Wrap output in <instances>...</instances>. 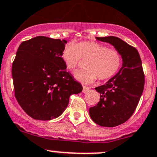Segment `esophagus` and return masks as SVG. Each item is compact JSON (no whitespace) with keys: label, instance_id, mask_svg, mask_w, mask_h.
Wrapping results in <instances>:
<instances>
[{"label":"esophagus","instance_id":"esophagus-1","mask_svg":"<svg viewBox=\"0 0 157 157\" xmlns=\"http://www.w3.org/2000/svg\"><path fill=\"white\" fill-rule=\"evenodd\" d=\"M88 91H89V88L86 86H83L82 87V92L83 93H87Z\"/></svg>","mask_w":157,"mask_h":157}]
</instances>
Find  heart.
<instances>
[{"label":"heart","instance_id":"b5f03b06","mask_svg":"<svg viewBox=\"0 0 157 157\" xmlns=\"http://www.w3.org/2000/svg\"><path fill=\"white\" fill-rule=\"evenodd\" d=\"M80 58L88 59L85 64L86 69L76 72L75 77L86 84L93 82L97 77L99 80L113 77L120 70L123 61L118 50L95 41L70 43L62 51L61 59L67 70L75 71Z\"/></svg>","mask_w":157,"mask_h":157}]
</instances>
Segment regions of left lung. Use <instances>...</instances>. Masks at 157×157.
Returning <instances> with one entry per match:
<instances>
[{"label":"left lung","mask_w":157,"mask_h":157,"mask_svg":"<svg viewBox=\"0 0 157 157\" xmlns=\"http://www.w3.org/2000/svg\"><path fill=\"white\" fill-rule=\"evenodd\" d=\"M109 43L122 56V67L105 85L95 88L100 93L96 106L90 107L89 114L96 124L114 127L124 124L132 116L142 95L145 75L137 49L116 36L96 37Z\"/></svg>","instance_id":"obj_1"}]
</instances>
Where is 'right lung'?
Wrapping results in <instances>:
<instances>
[{
  "label": "right lung",
  "mask_w": 157,
  "mask_h": 157,
  "mask_svg": "<svg viewBox=\"0 0 157 157\" xmlns=\"http://www.w3.org/2000/svg\"><path fill=\"white\" fill-rule=\"evenodd\" d=\"M67 42L40 36L22 41L18 48L12 69L14 95L25 112L36 120L58 118L71 94L82 90L61 59Z\"/></svg>",
  "instance_id": "add662e5"
}]
</instances>
